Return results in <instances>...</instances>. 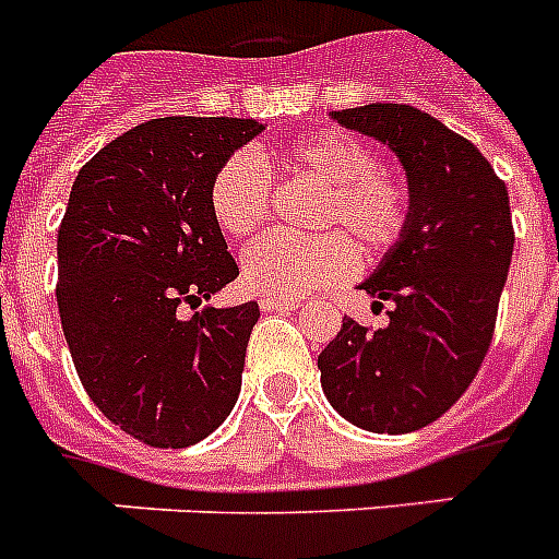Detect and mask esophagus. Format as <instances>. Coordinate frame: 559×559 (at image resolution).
<instances>
[{
    "label": "esophagus",
    "mask_w": 559,
    "mask_h": 559,
    "mask_svg": "<svg viewBox=\"0 0 559 559\" xmlns=\"http://www.w3.org/2000/svg\"><path fill=\"white\" fill-rule=\"evenodd\" d=\"M301 301H295V298H275V295H264L261 298V310L264 312H289V310H298Z\"/></svg>",
    "instance_id": "obj_1"
}]
</instances>
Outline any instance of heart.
Here are the masks:
<instances>
[{"label":"heart","instance_id":"obj_1","mask_svg":"<svg viewBox=\"0 0 559 559\" xmlns=\"http://www.w3.org/2000/svg\"><path fill=\"white\" fill-rule=\"evenodd\" d=\"M281 169L324 189L321 229H342L321 238L270 233L249 243L240 270L255 293L301 298L347 281L356 272L358 247L376 255L402 238L407 226V189L379 169L373 146L350 131L324 129L295 140L278 154ZM209 206L217 226L233 238H247L270 215V171L252 152H235L221 163L209 186Z\"/></svg>","mask_w":559,"mask_h":559}]
</instances>
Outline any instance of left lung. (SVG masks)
<instances>
[{
    "mask_svg": "<svg viewBox=\"0 0 559 559\" xmlns=\"http://www.w3.org/2000/svg\"><path fill=\"white\" fill-rule=\"evenodd\" d=\"M338 126L396 154L407 226L358 287L390 301V324L344 319L319 356L326 402L356 428L411 433L474 382L493 335L514 226L508 189L471 140L399 103L333 111Z\"/></svg>",
    "mask_w": 559,
    "mask_h": 559,
    "instance_id": "left-lung-1",
    "label": "left lung"
}]
</instances>
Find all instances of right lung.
<instances>
[{"label":"right lung","instance_id":"right-lung-1","mask_svg":"<svg viewBox=\"0 0 559 559\" xmlns=\"http://www.w3.org/2000/svg\"><path fill=\"white\" fill-rule=\"evenodd\" d=\"M264 126L238 117H160L85 163L57 235V304L91 402L152 448H189L233 413L255 301H209L238 264L209 206L226 157Z\"/></svg>","mask_w":559,"mask_h":559}]
</instances>
